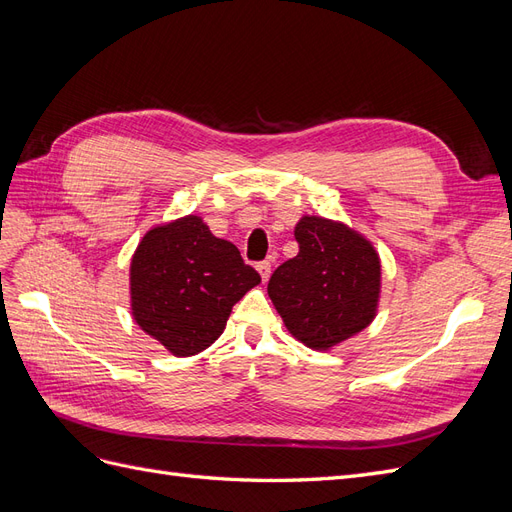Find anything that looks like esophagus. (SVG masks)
<instances>
[{
    "label": "esophagus",
    "mask_w": 512,
    "mask_h": 512,
    "mask_svg": "<svg viewBox=\"0 0 512 512\" xmlns=\"http://www.w3.org/2000/svg\"><path fill=\"white\" fill-rule=\"evenodd\" d=\"M256 269H258V273L262 277V282H267L269 275H271V262L269 260H262V262H258Z\"/></svg>",
    "instance_id": "34e87169"
}]
</instances>
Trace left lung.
I'll list each match as a JSON object with an SVG mask.
<instances>
[{
	"label": "left lung",
	"instance_id": "8db88e82",
	"mask_svg": "<svg viewBox=\"0 0 512 512\" xmlns=\"http://www.w3.org/2000/svg\"><path fill=\"white\" fill-rule=\"evenodd\" d=\"M294 239L299 254L273 271L269 297L294 337L327 350L374 320L380 258L359 232L316 215H305Z\"/></svg>",
	"mask_w": 512,
	"mask_h": 512
}]
</instances>
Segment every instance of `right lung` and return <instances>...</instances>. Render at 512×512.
Listing matches in <instances>:
<instances>
[{"label":"right lung","instance_id":"obj_1","mask_svg":"<svg viewBox=\"0 0 512 512\" xmlns=\"http://www.w3.org/2000/svg\"><path fill=\"white\" fill-rule=\"evenodd\" d=\"M256 284L258 271L237 247L188 215L151 228L138 243L130 265L132 316L166 350L192 356L222 335L232 305Z\"/></svg>","mask_w":512,"mask_h":512}]
</instances>
